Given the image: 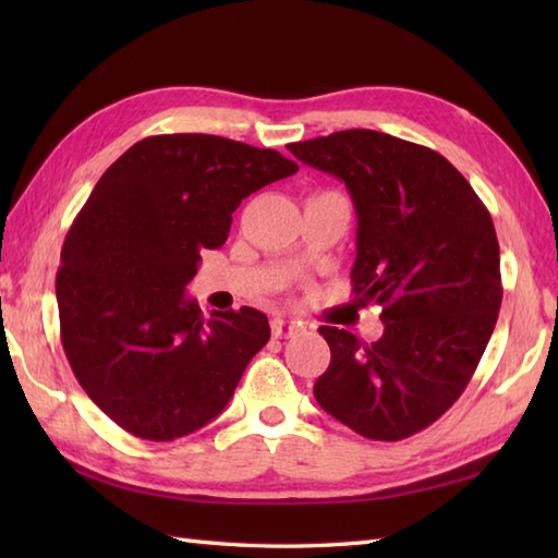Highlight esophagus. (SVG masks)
Masks as SVG:
<instances>
[{"mask_svg":"<svg viewBox=\"0 0 558 558\" xmlns=\"http://www.w3.org/2000/svg\"><path fill=\"white\" fill-rule=\"evenodd\" d=\"M302 328V322H292V318H272L270 324V330L276 338H290L294 333H300Z\"/></svg>","mask_w":558,"mask_h":558,"instance_id":"34e87169","label":"esophagus"}]
</instances>
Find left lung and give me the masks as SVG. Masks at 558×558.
I'll return each mask as SVG.
<instances>
[{
  "instance_id": "left-lung-1",
  "label": "left lung",
  "mask_w": 558,
  "mask_h": 558,
  "mask_svg": "<svg viewBox=\"0 0 558 558\" xmlns=\"http://www.w3.org/2000/svg\"><path fill=\"white\" fill-rule=\"evenodd\" d=\"M345 182L357 210L352 292L381 306L372 345L322 326L328 369L314 398L374 441L426 429L470 384L501 306L499 242L475 189L436 150L372 129L290 144Z\"/></svg>"
}]
</instances>
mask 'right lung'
<instances>
[{"instance_id": "obj_1", "label": "right lung", "mask_w": 558, "mask_h": 558, "mask_svg": "<svg viewBox=\"0 0 558 558\" xmlns=\"http://www.w3.org/2000/svg\"><path fill=\"white\" fill-rule=\"evenodd\" d=\"M298 170L272 148L162 134L100 177L66 232L57 306L71 372L124 432L174 441L230 402L268 318L242 306L206 322L184 290L242 198Z\"/></svg>"}]
</instances>
